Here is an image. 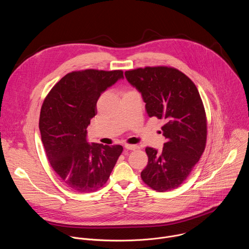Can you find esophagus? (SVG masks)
<instances>
[{"label": "esophagus", "instance_id": "34e87169", "mask_svg": "<svg viewBox=\"0 0 249 249\" xmlns=\"http://www.w3.org/2000/svg\"><path fill=\"white\" fill-rule=\"evenodd\" d=\"M124 148H125V149H127V150L135 151V150H137V149H138V146H136V145H130V144H125Z\"/></svg>", "mask_w": 249, "mask_h": 249}]
</instances>
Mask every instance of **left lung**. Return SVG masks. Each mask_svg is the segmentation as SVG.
Listing matches in <instances>:
<instances>
[{
  "mask_svg": "<svg viewBox=\"0 0 249 249\" xmlns=\"http://www.w3.org/2000/svg\"><path fill=\"white\" fill-rule=\"evenodd\" d=\"M127 81L146 102L149 117L162 119L166 142L161 152L146 148L149 160L141 172L152 189H175L187 178L199 161L207 141L204 104L194 83L172 67H145L125 72Z\"/></svg>",
  "mask_w": 249,
  "mask_h": 249,
  "instance_id": "8db88e82",
  "label": "left lung"
}]
</instances>
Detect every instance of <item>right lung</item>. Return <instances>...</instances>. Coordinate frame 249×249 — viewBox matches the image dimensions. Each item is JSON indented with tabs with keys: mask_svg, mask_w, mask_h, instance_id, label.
<instances>
[{
	"mask_svg": "<svg viewBox=\"0 0 249 249\" xmlns=\"http://www.w3.org/2000/svg\"><path fill=\"white\" fill-rule=\"evenodd\" d=\"M122 78V70L75 71L63 77L43 101L39 130L47 159L63 184L75 192L101 188L123 152L120 145L87 141V127L96 114L101 92Z\"/></svg>",
	"mask_w": 249,
	"mask_h": 249,
	"instance_id": "right-lung-1",
	"label": "right lung"
}]
</instances>
